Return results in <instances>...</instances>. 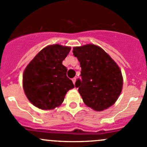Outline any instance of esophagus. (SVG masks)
Wrapping results in <instances>:
<instances>
[{"mask_svg": "<svg viewBox=\"0 0 147 147\" xmlns=\"http://www.w3.org/2000/svg\"><path fill=\"white\" fill-rule=\"evenodd\" d=\"M72 82H73V84H75V82H76V78H72Z\"/></svg>", "mask_w": 147, "mask_h": 147, "instance_id": "obj_1", "label": "esophagus"}]
</instances>
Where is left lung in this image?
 Returning a JSON list of instances; mask_svg holds the SVG:
<instances>
[{"label":"left lung","mask_w":147,"mask_h":147,"mask_svg":"<svg viewBox=\"0 0 147 147\" xmlns=\"http://www.w3.org/2000/svg\"><path fill=\"white\" fill-rule=\"evenodd\" d=\"M81 67V78L75 87L83 102L95 111L113 105L121 94L123 78L117 64L101 47L88 44L73 48Z\"/></svg>","instance_id":"8db88e82"}]
</instances>
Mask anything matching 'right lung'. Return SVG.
I'll return each instance as SVG.
<instances>
[{"label": "right lung", "mask_w": 147, "mask_h": 147, "mask_svg": "<svg viewBox=\"0 0 147 147\" xmlns=\"http://www.w3.org/2000/svg\"><path fill=\"white\" fill-rule=\"evenodd\" d=\"M70 49L58 44L47 46L26 67L23 75V89L29 101L36 107L55 109L63 103L68 90L75 87L63 65Z\"/></svg>", "instance_id": "1"}]
</instances>
